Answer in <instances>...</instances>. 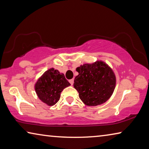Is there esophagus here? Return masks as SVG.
Segmentation results:
<instances>
[{"instance_id":"34e87169","label":"esophagus","mask_w":149,"mask_h":149,"mask_svg":"<svg viewBox=\"0 0 149 149\" xmlns=\"http://www.w3.org/2000/svg\"><path fill=\"white\" fill-rule=\"evenodd\" d=\"M69 82L70 83V84H71L72 85L74 84V79H70V80H69Z\"/></svg>"}]
</instances>
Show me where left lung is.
<instances>
[{
    "label": "left lung",
    "mask_w": 149,
    "mask_h": 149,
    "mask_svg": "<svg viewBox=\"0 0 149 149\" xmlns=\"http://www.w3.org/2000/svg\"><path fill=\"white\" fill-rule=\"evenodd\" d=\"M74 87L85 104L97 106L110 99L116 87L113 70L102 61L85 64L76 68Z\"/></svg>",
    "instance_id": "8db88e82"
}]
</instances>
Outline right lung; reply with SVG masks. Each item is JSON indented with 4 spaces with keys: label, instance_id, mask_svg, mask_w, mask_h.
<instances>
[{
    "label": "right lung",
    "instance_id": "right-lung-1",
    "mask_svg": "<svg viewBox=\"0 0 149 149\" xmlns=\"http://www.w3.org/2000/svg\"><path fill=\"white\" fill-rule=\"evenodd\" d=\"M70 85L64 74L58 70L50 68L37 80L35 89L39 99L49 106H53L58 101L60 93Z\"/></svg>",
    "mask_w": 149,
    "mask_h": 149
}]
</instances>
